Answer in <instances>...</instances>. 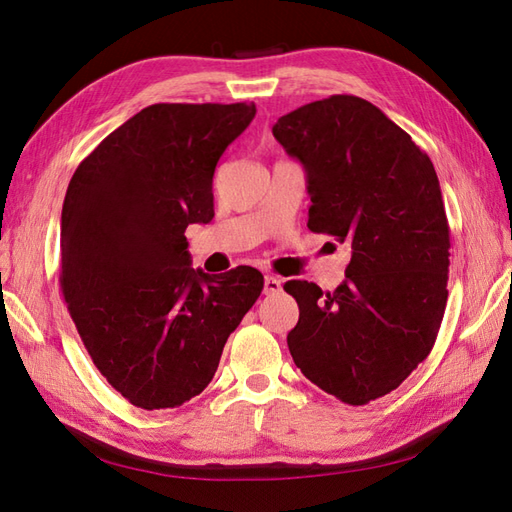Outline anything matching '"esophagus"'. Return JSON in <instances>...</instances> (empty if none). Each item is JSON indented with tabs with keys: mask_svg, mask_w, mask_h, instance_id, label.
<instances>
[{
	"mask_svg": "<svg viewBox=\"0 0 512 512\" xmlns=\"http://www.w3.org/2000/svg\"><path fill=\"white\" fill-rule=\"evenodd\" d=\"M282 290V280H277V277L273 275H267L265 277V294H275Z\"/></svg>",
	"mask_w": 512,
	"mask_h": 512,
	"instance_id": "34e87169",
	"label": "esophagus"
}]
</instances>
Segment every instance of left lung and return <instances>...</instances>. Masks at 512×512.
<instances>
[{
    "instance_id": "8db88e82",
    "label": "left lung",
    "mask_w": 512,
    "mask_h": 512,
    "mask_svg": "<svg viewBox=\"0 0 512 512\" xmlns=\"http://www.w3.org/2000/svg\"><path fill=\"white\" fill-rule=\"evenodd\" d=\"M307 173V228L352 245L333 292L290 280L288 348L303 376L350 406L395 391L427 359L446 307L451 230L431 160L378 106L331 96L277 119Z\"/></svg>"
}]
</instances>
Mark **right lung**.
Segmentation results:
<instances>
[{"label": "right lung", "instance_id": "1", "mask_svg": "<svg viewBox=\"0 0 512 512\" xmlns=\"http://www.w3.org/2000/svg\"><path fill=\"white\" fill-rule=\"evenodd\" d=\"M254 104H151L74 170L59 284L91 361L143 410L177 408L215 376L260 297L252 267L192 269L185 228L213 218V173Z\"/></svg>", "mask_w": 512, "mask_h": 512}]
</instances>
